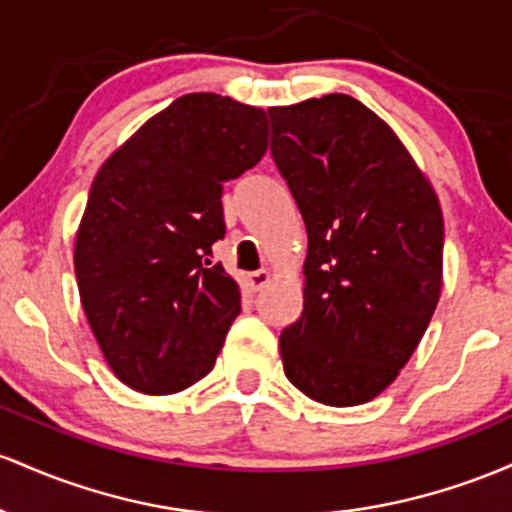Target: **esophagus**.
<instances>
[{"label": "esophagus", "mask_w": 512, "mask_h": 512, "mask_svg": "<svg viewBox=\"0 0 512 512\" xmlns=\"http://www.w3.org/2000/svg\"><path fill=\"white\" fill-rule=\"evenodd\" d=\"M268 280H271V273L266 271V268H261V271H254L246 275V285L251 287V290H261V287H266Z\"/></svg>", "instance_id": "obj_1"}]
</instances>
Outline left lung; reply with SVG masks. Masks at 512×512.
Returning <instances> with one entry per match:
<instances>
[{"label": "left lung", "instance_id": "left-lung-1", "mask_svg": "<svg viewBox=\"0 0 512 512\" xmlns=\"http://www.w3.org/2000/svg\"><path fill=\"white\" fill-rule=\"evenodd\" d=\"M268 113L271 154L309 237L302 317L280 333L285 375L319 404H365L409 363L438 307V195L353 96Z\"/></svg>", "mask_w": 512, "mask_h": 512}]
</instances>
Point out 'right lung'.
I'll return each instance as SVG.
<instances>
[{"mask_svg": "<svg viewBox=\"0 0 512 512\" xmlns=\"http://www.w3.org/2000/svg\"><path fill=\"white\" fill-rule=\"evenodd\" d=\"M266 111L186 94L118 147L91 183L74 273L108 367L142 394H174L215 367L241 312L212 244L222 183L261 162Z\"/></svg>", "mask_w": 512, "mask_h": 512, "instance_id": "1", "label": "right lung"}]
</instances>
